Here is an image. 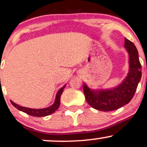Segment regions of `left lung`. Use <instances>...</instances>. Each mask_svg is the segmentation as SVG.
<instances>
[{
	"instance_id": "8db88e82",
	"label": "left lung",
	"mask_w": 147,
	"mask_h": 147,
	"mask_svg": "<svg viewBox=\"0 0 147 147\" xmlns=\"http://www.w3.org/2000/svg\"><path fill=\"white\" fill-rule=\"evenodd\" d=\"M125 47L129 52L130 69L122 84L113 89L100 90L99 93L83 84L86 100L95 109L104 112L117 110L128 104L134 95L142 76V66L135 45L125 38Z\"/></svg>"
}]
</instances>
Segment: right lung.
I'll use <instances>...</instances> for the list:
<instances>
[{"mask_svg":"<svg viewBox=\"0 0 147 147\" xmlns=\"http://www.w3.org/2000/svg\"><path fill=\"white\" fill-rule=\"evenodd\" d=\"M66 85V84H65ZM65 85L63 86L62 88H61L59 89V91L56 96L55 101L51 106L48 107V108H43V109H32V108H24V107H22L20 106H18V104H15V103L13 102L12 101H11V103L15 108H17L20 111H22L25 113L28 114L32 117H45V116H48L51 115V114L54 113V112L57 110L60 106V103H61V96L62 95L63 89L65 87Z\"/></svg>","mask_w":147,"mask_h":147,"instance_id":"obj_1","label":"right lung"}]
</instances>
